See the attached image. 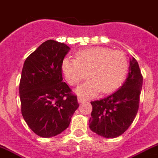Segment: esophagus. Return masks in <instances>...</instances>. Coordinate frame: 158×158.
<instances>
[{
  "mask_svg": "<svg viewBox=\"0 0 158 158\" xmlns=\"http://www.w3.org/2000/svg\"><path fill=\"white\" fill-rule=\"evenodd\" d=\"M78 101H79V104H81V103H82V102H83V101H85V100L82 99V98L81 97H78Z\"/></svg>",
  "mask_w": 158,
  "mask_h": 158,
  "instance_id": "34e87169",
  "label": "esophagus"
}]
</instances>
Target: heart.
Here are the masks:
<instances>
[{
    "instance_id": "obj_1",
    "label": "heart",
    "mask_w": 158,
    "mask_h": 158,
    "mask_svg": "<svg viewBox=\"0 0 158 158\" xmlns=\"http://www.w3.org/2000/svg\"><path fill=\"white\" fill-rule=\"evenodd\" d=\"M61 70L71 86L80 83L87 76L90 78L76 89L83 97H92L102 92L108 94L118 88L126 79L128 61L119 51L96 47L76 53V59L65 57Z\"/></svg>"
}]
</instances>
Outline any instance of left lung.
Returning a JSON list of instances; mask_svg holds the SVG:
<instances>
[{"mask_svg": "<svg viewBox=\"0 0 158 158\" xmlns=\"http://www.w3.org/2000/svg\"><path fill=\"white\" fill-rule=\"evenodd\" d=\"M143 76L134 57L130 59L128 77L120 89L99 101H91L89 129L104 138H115L126 132L137 114Z\"/></svg>", "mask_w": 158, "mask_h": 158, "instance_id": "obj_1", "label": "left lung"}]
</instances>
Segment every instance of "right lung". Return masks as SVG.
<instances>
[{"label":"right lung","mask_w":158,"mask_h":158,"mask_svg":"<svg viewBox=\"0 0 158 158\" xmlns=\"http://www.w3.org/2000/svg\"><path fill=\"white\" fill-rule=\"evenodd\" d=\"M69 46L49 40L26 58L19 83L23 118L40 137L54 136L69 127L79 107L77 97L63 82L61 63Z\"/></svg>","instance_id":"obj_1"}]
</instances>
